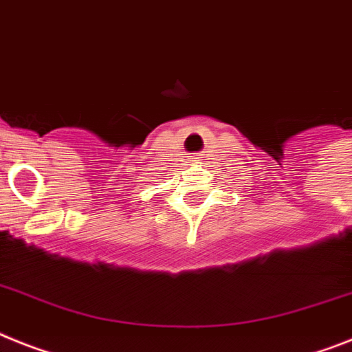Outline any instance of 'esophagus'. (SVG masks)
I'll return each instance as SVG.
<instances>
[{
    "label": "esophagus",
    "mask_w": 352,
    "mask_h": 352,
    "mask_svg": "<svg viewBox=\"0 0 352 352\" xmlns=\"http://www.w3.org/2000/svg\"><path fill=\"white\" fill-rule=\"evenodd\" d=\"M199 159H200V157H197V155H191L190 161H199Z\"/></svg>",
    "instance_id": "1"
}]
</instances>
